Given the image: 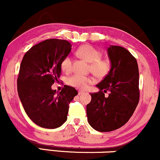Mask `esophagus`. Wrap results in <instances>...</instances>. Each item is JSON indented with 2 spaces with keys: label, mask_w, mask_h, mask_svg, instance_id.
<instances>
[{
  "label": "esophagus",
  "mask_w": 160,
  "mask_h": 160,
  "mask_svg": "<svg viewBox=\"0 0 160 160\" xmlns=\"http://www.w3.org/2000/svg\"><path fill=\"white\" fill-rule=\"evenodd\" d=\"M84 91H82V90H80V91H78V95H82V94L84 93Z\"/></svg>",
  "instance_id": "34e87169"
}]
</instances>
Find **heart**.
Wrapping results in <instances>:
<instances>
[{
	"label": "heart",
	"mask_w": 160,
	"mask_h": 160,
	"mask_svg": "<svg viewBox=\"0 0 160 160\" xmlns=\"http://www.w3.org/2000/svg\"><path fill=\"white\" fill-rule=\"evenodd\" d=\"M77 54L81 58L90 63V70L93 75L98 78L105 76L109 72L110 68V62L106 59H101V52L91 45L86 44L79 47L77 50ZM62 70L64 72H69L72 69V58L67 56L61 64ZM92 79L90 77L73 75L69 77L67 83L71 87L77 89H85L88 84L91 83Z\"/></svg>",
	"instance_id": "b5f03b06"
}]
</instances>
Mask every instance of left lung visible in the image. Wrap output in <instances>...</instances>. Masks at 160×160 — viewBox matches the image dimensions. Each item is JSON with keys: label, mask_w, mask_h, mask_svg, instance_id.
Returning <instances> with one entry per match:
<instances>
[{"label": "left lung", "mask_w": 160, "mask_h": 160, "mask_svg": "<svg viewBox=\"0 0 160 160\" xmlns=\"http://www.w3.org/2000/svg\"><path fill=\"white\" fill-rule=\"evenodd\" d=\"M110 70L96 87L99 92L90 93L87 116L90 126L99 132L121 128L130 119L139 99V68L136 58L124 47L108 48ZM110 92L108 98L104 92Z\"/></svg>", "instance_id": "obj_1"}]
</instances>
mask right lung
<instances>
[{"label":"right lung","mask_w":160,"mask_h":160,"mask_svg":"<svg viewBox=\"0 0 160 160\" xmlns=\"http://www.w3.org/2000/svg\"><path fill=\"white\" fill-rule=\"evenodd\" d=\"M70 43L48 39L31 47L22 59L18 92L26 113L41 128L54 129L66 122L69 104L78 94L65 85L61 92L51 88L62 73L61 64L71 51Z\"/></svg>","instance_id":"add662e5"}]
</instances>
